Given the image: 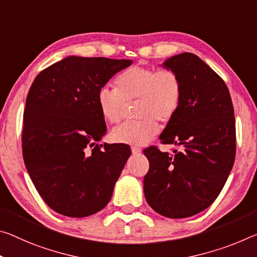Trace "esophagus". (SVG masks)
I'll list each match as a JSON object with an SVG mask.
<instances>
[{"label": "esophagus", "instance_id": "esophagus-1", "mask_svg": "<svg viewBox=\"0 0 257 257\" xmlns=\"http://www.w3.org/2000/svg\"><path fill=\"white\" fill-rule=\"evenodd\" d=\"M132 152H133V154H140L142 152V150L140 148H136V146H133Z\"/></svg>", "mask_w": 257, "mask_h": 257}]
</instances>
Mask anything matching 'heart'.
<instances>
[{"mask_svg":"<svg viewBox=\"0 0 257 257\" xmlns=\"http://www.w3.org/2000/svg\"><path fill=\"white\" fill-rule=\"evenodd\" d=\"M116 89L101 87L96 96L97 106L109 123H117L123 116L125 103L138 99L135 114L138 120L124 122L113 129L117 143L144 145L157 135L159 121H170L182 101V83L170 70L134 66L115 80Z\"/></svg>","mask_w":257,"mask_h":257,"instance_id":"heart-1","label":"heart"}]
</instances>
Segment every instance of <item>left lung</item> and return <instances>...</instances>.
I'll return each instance as SVG.
<instances>
[{
  "mask_svg": "<svg viewBox=\"0 0 257 257\" xmlns=\"http://www.w3.org/2000/svg\"><path fill=\"white\" fill-rule=\"evenodd\" d=\"M162 66L180 77L182 101L159 138L181 150L172 154L156 146L144 150L150 162L144 194L162 216L185 218L208 208L233 167V105L222 77L198 56L184 52Z\"/></svg>",
  "mask_w": 257,
  "mask_h": 257,
  "instance_id": "left-lung-1",
  "label": "left lung"
}]
</instances>
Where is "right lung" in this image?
Segmentation results:
<instances>
[{
  "instance_id": "add662e5",
  "label": "right lung",
  "mask_w": 257,
  "mask_h": 257,
  "mask_svg": "<svg viewBox=\"0 0 257 257\" xmlns=\"http://www.w3.org/2000/svg\"><path fill=\"white\" fill-rule=\"evenodd\" d=\"M132 64L70 56L32 83L24 111V162L41 197L58 214L85 217L111 200L132 151L125 144H97L106 124L96 96Z\"/></svg>"
}]
</instances>
